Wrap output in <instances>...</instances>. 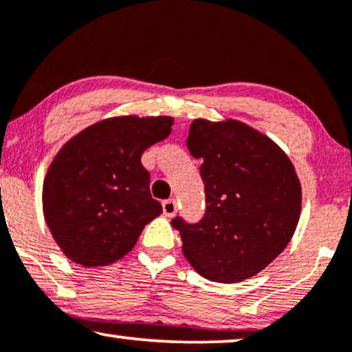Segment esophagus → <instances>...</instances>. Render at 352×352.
Segmentation results:
<instances>
[{"instance_id":"34e87169","label":"esophagus","mask_w":352,"mask_h":352,"mask_svg":"<svg viewBox=\"0 0 352 352\" xmlns=\"http://www.w3.org/2000/svg\"><path fill=\"white\" fill-rule=\"evenodd\" d=\"M162 210H164V215H167V217H173V215L177 214V201L166 199L162 203Z\"/></svg>"}]
</instances>
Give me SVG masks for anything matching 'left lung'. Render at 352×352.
Segmentation results:
<instances>
[{
  "instance_id": "1",
  "label": "left lung",
  "mask_w": 352,
  "mask_h": 352,
  "mask_svg": "<svg viewBox=\"0 0 352 352\" xmlns=\"http://www.w3.org/2000/svg\"><path fill=\"white\" fill-rule=\"evenodd\" d=\"M186 146L203 161L206 210L196 223L172 219L182 251L212 282L254 277L296 230L301 185L292 161L265 135L232 119L193 120Z\"/></svg>"
}]
</instances>
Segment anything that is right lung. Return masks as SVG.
<instances>
[{"label": "right lung", "instance_id": "obj_1", "mask_svg": "<svg viewBox=\"0 0 352 352\" xmlns=\"http://www.w3.org/2000/svg\"><path fill=\"white\" fill-rule=\"evenodd\" d=\"M172 117H112L64 144L43 182L51 235L70 261L109 265L162 214L149 191L142 154L172 132Z\"/></svg>", "mask_w": 352, "mask_h": 352}]
</instances>
